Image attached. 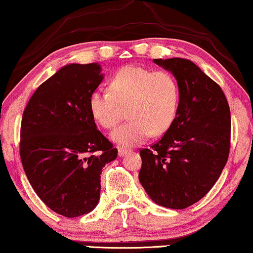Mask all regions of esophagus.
<instances>
[{
  "label": "esophagus",
  "mask_w": 253,
  "mask_h": 253,
  "mask_svg": "<svg viewBox=\"0 0 253 253\" xmlns=\"http://www.w3.org/2000/svg\"><path fill=\"white\" fill-rule=\"evenodd\" d=\"M129 152H130L129 149H127V148H124V147H119V148H118V154H119L120 158H121V156H125V155H127V154H128Z\"/></svg>",
  "instance_id": "34e87169"
}]
</instances>
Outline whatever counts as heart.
<instances>
[{
  "label": "heart",
  "instance_id": "obj_1",
  "mask_svg": "<svg viewBox=\"0 0 253 253\" xmlns=\"http://www.w3.org/2000/svg\"><path fill=\"white\" fill-rule=\"evenodd\" d=\"M180 88L170 72L129 65L114 73L108 91L92 92L88 99L93 119L106 129L116 127L127 108L130 119L112 133L114 142L135 146L150 135H162L174 123Z\"/></svg>",
  "mask_w": 253,
  "mask_h": 253
}]
</instances>
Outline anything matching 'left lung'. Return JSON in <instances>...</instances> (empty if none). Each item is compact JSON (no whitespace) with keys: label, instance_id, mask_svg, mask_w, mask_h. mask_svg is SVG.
<instances>
[{"label":"left lung","instance_id":"1","mask_svg":"<svg viewBox=\"0 0 253 253\" xmlns=\"http://www.w3.org/2000/svg\"><path fill=\"white\" fill-rule=\"evenodd\" d=\"M180 88L174 123L159 142L140 150L143 189L159 206L185 209L206 196L229 158L231 116L219 85L184 58L154 59Z\"/></svg>","mask_w":253,"mask_h":253}]
</instances>
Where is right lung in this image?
Segmentation results:
<instances>
[{"instance_id":"1","label":"right lung","mask_w":253,"mask_h":253,"mask_svg":"<svg viewBox=\"0 0 253 253\" xmlns=\"http://www.w3.org/2000/svg\"><path fill=\"white\" fill-rule=\"evenodd\" d=\"M97 63L69 64L40 85L23 112L20 154L38 197L78 217L97 207L100 174L118 149L97 129L88 99L104 76Z\"/></svg>"}]
</instances>
